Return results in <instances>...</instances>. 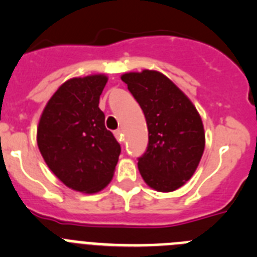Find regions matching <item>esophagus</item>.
I'll list each match as a JSON object with an SVG mask.
<instances>
[{
  "instance_id": "34e87169",
  "label": "esophagus",
  "mask_w": 257,
  "mask_h": 257,
  "mask_svg": "<svg viewBox=\"0 0 257 257\" xmlns=\"http://www.w3.org/2000/svg\"><path fill=\"white\" fill-rule=\"evenodd\" d=\"M114 136H115V139L121 143V144L123 143V134H122V130H115L114 131Z\"/></svg>"
}]
</instances>
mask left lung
Instances as JSON below:
<instances>
[{
  "label": "left lung",
  "instance_id": "1",
  "mask_svg": "<svg viewBox=\"0 0 257 257\" xmlns=\"http://www.w3.org/2000/svg\"><path fill=\"white\" fill-rule=\"evenodd\" d=\"M121 79L139 103L148 126L140 175L158 192H174L193 176L205 151L201 115L189 97L157 70L124 73Z\"/></svg>",
  "mask_w": 257,
  "mask_h": 257
}]
</instances>
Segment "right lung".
Wrapping results in <instances>:
<instances>
[{"instance_id":"right-lung-1","label":"right lung","mask_w":257,"mask_h":257,"mask_svg":"<svg viewBox=\"0 0 257 257\" xmlns=\"http://www.w3.org/2000/svg\"><path fill=\"white\" fill-rule=\"evenodd\" d=\"M108 77L68 79L41 114L37 144L49 169L70 189L96 193L110 183L121 145L105 128L99 99Z\"/></svg>"}]
</instances>
